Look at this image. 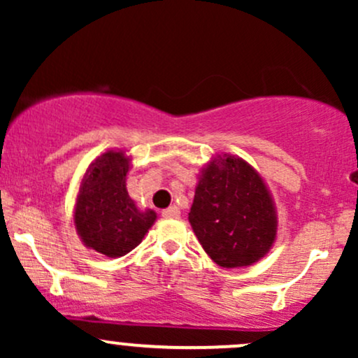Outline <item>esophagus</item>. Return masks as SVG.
I'll use <instances>...</instances> for the list:
<instances>
[{
	"label": "esophagus",
	"mask_w": 358,
	"mask_h": 358,
	"mask_svg": "<svg viewBox=\"0 0 358 358\" xmlns=\"http://www.w3.org/2000/svg\"><path fill=\"white\" fill-rule=\"evenodd\" d=\"M162 215L165 219H176V217H180V208L176 205H171V207H168L166 210L162 212Z\"/></svg>",
	"instance_id": "1"
}]
</instances>
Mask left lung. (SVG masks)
Listing matches in <instances>:
<instances>
[{
	"instance_id": "left-lung-1",
	"label": "left lung",
	"mask_w": 358,
	"mask_h": 358,
	"mask_svg": "<svg viewBox=\"0 0 358 358\" xmlns=\"http://www.w3.org/2000/svg\"><path fill=\"white\" fill-rule=\"evenodd\" d=\"M188 220L205 252L222 268L254 264L276 239L268 188L252 166L234 156L205 168Z\"/></svg>"
}]
</instances>
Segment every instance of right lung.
I'll return each mask as SVG.
<instances>
[{"label":"right lung","mask_w":358,"mask_h":358,"mask_svg":"<svg viewBox=\"0 0 358 358\" xmlns=\"http://www.w3.org/2000/svg\"><path fill=\"white\" fill-rule=\"evenodd\" d=\"M129 159L108 151L90 165L76 203L77 232L87 248L108 257H121L141 244L156 220L153 210L141 212L126 190Z\"/></svg>","instance_id":"right-lung-1"}]
</instances>
